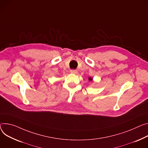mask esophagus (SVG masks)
Returning a JSON list of instances; mask_svg holds the SVG:
<instances>
[{
	"mask_svg": "<svg viewBox=\"0 0 148 148\" xmlns=\"http://www.w3.org/2000/svg\"><path fill=\"white\" fill-rule=\"evenodd\" d=\"M71 73L72 74H77L78 73V71L77 70H71L70 71Z\"/></svg>",
	"mask_w": 148,
	"mask_h": 148,
	"instance_id": "esophagus-1",
	"label": "esophagus"
}]
</instances>
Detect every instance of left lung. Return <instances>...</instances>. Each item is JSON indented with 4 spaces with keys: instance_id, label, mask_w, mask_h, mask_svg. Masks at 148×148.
<instances>
[{
    "instance_id": "8db88e82",
    "label": "left lung",
    "mask_w": 148,
    "mask_h": 148,
    "mask_svg": "<svg viewBox=\"0 0 148 148\" xmlns=\"http://www.w3.org/2000/svg\"><path fill=\"white\" fill-rule=\"evenodd\" d=\"M88 80H89V81H91V82L92 80V78L91 77H89V78H88Z\"/></svg>"
}]
</instances>
